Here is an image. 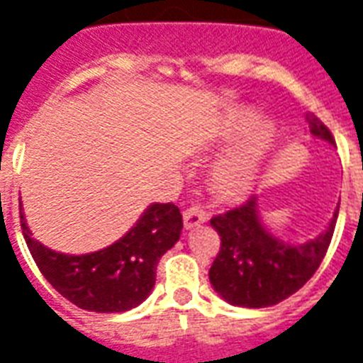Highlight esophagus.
<instances>
[{
	"label": "esophagus",
	"instance_id": "1",
	"mask_svg": "<svg viewBox=\"0 0 363 363\" xmlns=\"http://www.w3.org/2000/svg\"><path fill=\"white\" fill-rule=\"evenodd\" d=\"M208 216L201 206H191L184 212V225L185 229H195V227L206 223Z\"/></svg>",
	"mask_w": 363,
	"mask_h": 363
}]
</instances>
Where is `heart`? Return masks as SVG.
<instances>
[{
  "mask_svg": "<svg viewBox=\"0 0 363 363\" xmlns=\"http://www.w3.org/2000/svg\"><path fill=\"white\" fill-rule=\"evenodd\" d=\"M248 134L238 147L227 153L212 170L213 185L227 196L244 195L254 185L277 142L278 128L272 121H261L259 113L252 108L235 109L225 126L223 138L233 142Z\"/></svg>",
  "mask_w": 363,
  "mask_h": 363,
  "instance_id": "heart-1",
  "label": "heart"
}]
</instances>
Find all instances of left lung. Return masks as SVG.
Returning a JSON list of instances; mask_svg holds the SVG:
<instances>
[{
    "label": "left lung",
    "mask_w": 363,
    "mask_h": 363,
    "mask_svg": "<svg viewBox=\"0 0 363 363\" xmlns=\"http://www.w3.org/2000/svg\"><path fill=\"white\" fill-rule=\"evenodd\" d=\"M311 134L335 145L330 128L307 115ZM339 206L322 235L303 244H286L261 225L257 199L213 216L210 225L221 237V248L210 267V282L235 307L263 308L294 296L311 280L330 248Z\"/></svg>",
    "instance_id": "8db88e82"
}]
</instances>
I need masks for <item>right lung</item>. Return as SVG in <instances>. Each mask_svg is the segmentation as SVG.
Masks as SVG:
<instances>
[{"mask_svg": "<svg viewBox=\"0 0 363 363\" xmlns=\"http://www.w3.org/2000/svg\"><path fill=\"white\" fill-rule=\"evenodd\" d=\"M21 225L35 265L60 296L92 313H125L151 294L157 263L179 240L184 220L176 204L155 202L125 237L83 255L60 254L32 238L22 208Z\"/></svg>", "mask_w": 363, "mask_h": 363, "instance_id": "add662e5", "label": "right lung"}]
</instances>
